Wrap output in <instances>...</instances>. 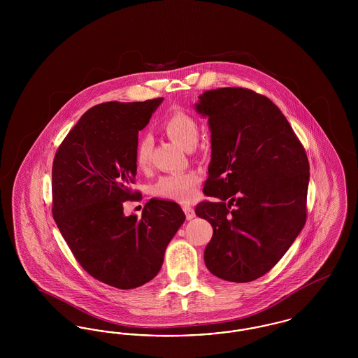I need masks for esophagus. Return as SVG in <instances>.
Segmentation results:
<instances>
[{
  "label": "esophagus",
  "mask_w": 358,
  "mask_h": 358,
  "mask_svg": "<svg viewBox=\"0 0 358 358\" xmlns=\"http://www.w3.org/2000/svg\"><path fill=\"white\" fill-rule=\"evenodd\" d=\"M182 209H184V212H185V216H187V220L194 219L196 213H194V209H193L190 205H184V206H182Z\"/></svg>",
  "instance_id": "1"
}]
</instances>
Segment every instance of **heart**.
<instances>
[{
    "instance_id": "obj_1",
    "label": "heart",
    "mask_w": 358,
    "mask_h": 358,
    "mask_svg": "<svg viewBox=\"0 0 358 358\" xmlns=\"http://www.w3.org/2000/svg\"><path fill=\"white\" fill-rule=\"evenodd\" d=\"M162 129L166 136L182 146L192 149L200 136V126L196 118L184 110H177L164 120ZM152 139L145 134L138 136L134 148V159L136 166L141 169L148 168L152 157ZM200 182V174L197 171H180L168 176H162L154 182L152 193L157 197L174 201H187L193 197Z\"/></svg>"
}]
</instances>
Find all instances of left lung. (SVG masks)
I'll return each instance as SVG.
<instances>
[{
    "label": "left lung",
    "mask_w": 358,
    "mask_h": 358,
    "mask_svg": "<svg viewBox=\"0 0 358 358\" xmlns=\"http://www.w3.org/2000/svg\"><path fill=\"white\" fill-rule=\"evenodd\" d=\"M199 98L212 133L203 192L217 199L194 209L213 227L205 264L224 280L251 282L273 268L306 222V150L264 95L224 87Z\"/></svg>",
    "instance_id": "8db88e82"
}]
</instances>
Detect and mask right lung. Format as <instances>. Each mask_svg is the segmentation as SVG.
<instances>
[{"instance_id": "1", "label": "right lung", "mask_w": 358, "mask_h": 358, "mask_svg": "<svg viewBox=\"0 0 358 358\" xmlns=\"http://www.w3.org/2000/svg\"><path fill=\"white\" fill-rule=\"evenodd\" d=\"M162 98L107 102L87 110L56 150L52 215L78 263L108 286L139 287L161 270L166 245L185 222L181 206L150 200L142 217L124 216L139 201L134 159L138 131Z\"/></svg>"}]
</instances>
